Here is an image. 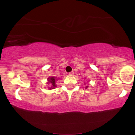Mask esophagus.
Wrapping results in <instances>:
<instances>
[{"mask_svg":"<svg viewBox=\"0 0 135 135\" xmlns=\"http://www.w3.org/2000/svg\"><path fill=\"white\" fill-rule=\"evenodd\" d=\"M74 74V72H70L69 73V75H73Z\"/></svg>","mask_w":135,"mask_h":135,"instance_id":"1","label":"esophagus"}]
</instances>
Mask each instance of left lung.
Here are the masks:
<instances>
[{
  "instance_id": "obj_1",
  "label": "left lung",
  "mask_w": 135,
  "mask_h": 135,
  "mask_svg": "<svg viewBox=\"0 0 135 135\" xmlns=\"http://www.w3.org/2000/svg\"><path fill=\"white\" fill-rule=\"evenodd\" d=\"M84 84H86V83H84ZM88 88V86H86V87H85V88H86V89H87Z\"/></svg>"
}]
</instances>
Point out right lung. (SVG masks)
Returning <instances> with one entry per match:
<instances>
[{
	"mask_svg": "<svg viewBox=\"0 0 135 135\" xmlns=\"http://www.w3.org/2000/svg\"><path fill=\"white\" fill-rule=\"evenodd\" d=\"M60 78H57V77H48L47 79V84H50V86L48 87L49 88L48 89L50 90V89H55V88L56 87V82Z\"/></svg>",
	"mask_w": 135,
	"mask_h": 135,
	"instance_id": "add662e5",
	"label": "right lung"
}]
</instances>
